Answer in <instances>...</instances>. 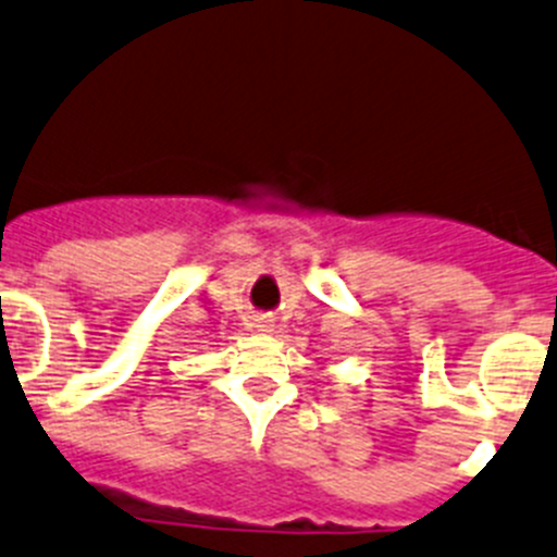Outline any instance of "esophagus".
<instances>
[{"label": "esophagus", "instance_id": "obj_1", "mask_svg": "<svg viewBox=\"0 0 557 557\" xmlns=\"http://www.w3.org/2000/svg\"><path fill=\"white\" fill-rule=\"evenodd\" d=\"M261 326H263V323H261ZM261 332H267V329H261Z\"/></svg>", "mask_w": 557, "mask_h": 557}]
</instances>
